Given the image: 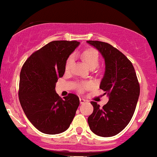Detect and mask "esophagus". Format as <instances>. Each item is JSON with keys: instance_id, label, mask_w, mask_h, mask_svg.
Segmentation results:
<instances>
[{"instance_id": "34e87169", "label": "esophagus", "mask_w": 157, "mask_h": 157, "mask_svg": "<svg viewBox=\"0 0 157 157\" xmlns=\"http://www.w3.org/2000/svg\"><path fill=\"white\" fill-rule=\"evenodd\" d=\"M86 99H84V98H80V104H83L84 102H86Z\"/></svg>"}]
</instances>
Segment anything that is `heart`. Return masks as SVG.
Wrapping results in <instances>:
<instances>
[{
    "label": "heart",
    "mask_w": 157,
    "mask_h": 157,
    "mask_svg": "<svg viewBox=\"0 0 157 157\" xmlns=\"http://www.w3.org/2000/svg\"><path fill=\"white\" fill-rule=\"evenodd\" d=\"M82 59H83L84 62L86 63V65L90 67V68H95L98 65L99 62V53L98 50L92 47H88L83 49L81 53ZM74 62L73 55L69 56L67 58L65 63V70L66 71H69L71 70L72 64ZM91 85L88 83H81L77 85V90L80 92H83L84 90L90 88Z\"/></svg>",
    "instance_id": "obj_1"
}]
</instances>
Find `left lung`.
Segmentation results:
<instances>
[{
    "label": "left lung",
    "instance_id": "obj_1",
    "mask_svg": "<svg viewBox=\"0 0 157 157\" xmlns=\"http://www.w3.org/2000/svg\"><path fill=\"white\" fill-rule=\"evenodd\" d=\"M101 53L105 73L100 89L109 101L100 108L91 101L93 112L88 117L90 129L101 137H111L123 131L132 117L140 94V85L132 62L120 50L108 43L88 40Z\"/></svg>",
    "mask_w": 157,
    "mask_h": 157
}]
</instances>
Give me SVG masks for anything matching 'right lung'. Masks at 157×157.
I'll return each mask as SVG.
<instances>
[{"mask_svg":"<svg viewBox=\"0 0 157 157\" xmlns=\"http://www.w3.org/2000/svg\"><path fill=\"white\" fill-rule=\"evenodd\" d=\"M80 43L54 40L28 58L20 72L19 98L29 121L40 132L56 135L68 128L80 105L78 96L69 93L61 98L56 83L65 74L67 58Z\"/></svg>","mask_w":157,"mask_h":157,"instance_id":"right-lung-1","label":"right lung"}]
</instances>
